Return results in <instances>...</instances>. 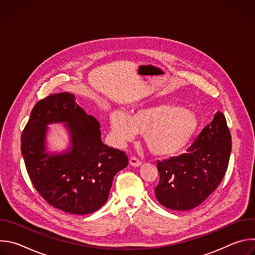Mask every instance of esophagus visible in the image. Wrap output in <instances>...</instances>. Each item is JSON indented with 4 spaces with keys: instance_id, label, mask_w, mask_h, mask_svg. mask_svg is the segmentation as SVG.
I'll use <instances>...</instances> for the list:
<instances>
[{
    "instance_id": "34e87169",
    "label": "esophagus",
    "mask_w": 255,
    "mask_h": 255,
    "mask_svg": "<svg viewBox=\"0 0 255 255\" xmlns=\"http://www.w3.org/2000/svg\"><path fill=\"white\" fill-rule=\"evenodd\" d=\"M129 163H130V165L135 166V167L141 165V161H140L138 158H136V157H131V158L129 159Z\"/></svg>"
}]
</instances>
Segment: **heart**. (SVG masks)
<instances>
[{
    "mask_svg": "<svg viewBox=\"0 0 255 255\" xmlns=\"http://www.w3.org/2000/svg\"><path fill=\"white\" fill-rule=\"evenodd\" d=\"M113 137L119 143L143 134L149 150L158 156H171L186 149L200 127V118L191 109L163 103L143 106L128 116L122 111L110 115Z\"/></svg>",
    "mask_w": 255,
    "mask_h": 255,
    "instance_id": "obj_1",
    "label": "heart"
}]
</instances>
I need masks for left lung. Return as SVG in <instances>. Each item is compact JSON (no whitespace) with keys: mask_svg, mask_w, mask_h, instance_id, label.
I'll return each instance as SVG.
<instances>
[{"mask_svg":"<svg viewBox=\"0 0 255 255\" xmlns=\"http://www.w3.org/2000/svg\"><path fill=\"white\" fill-rule=\"evenodd\" d=\"M231 134L218 111L187 153L157 161L159 183L154 189L165 208L188 211L202 204L220 185L231 153Z\"/></svg>","mask_w":255,"mask_h":255,"instance_id":"1","label":"left lung"}]
</instances>
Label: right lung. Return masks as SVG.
Here are the masks:
<instances>
[{
	"label": "right lung",
	"instance_id": "right-lung-1",
	"mask_svg": "<svg viewBox=\"0 0 255 255\" xmlns=\"http://www.w3.org/2000/svg\"><path fill=\"white\" fill-rule=\"evenodd\" d=\"M63 123L70 146L60 154L46 149L48 125ZM21 151L33 186L52 207L87 215L108 200L113 178L127 155L102 142L100 123L67 92L50 95L33 108L21 136Z\"/></svg>",
	"mask_w": 255,
	"mask_h": 255
}]
</instances>
